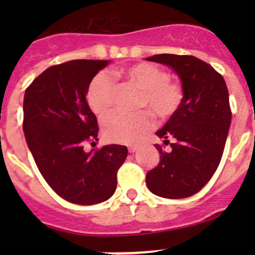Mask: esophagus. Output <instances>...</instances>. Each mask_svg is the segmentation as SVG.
Returning <instances> with one entry per match:
<instances>
[{
	"instance_id": "1",
	"label": "esophagus",
	"mask_w": 255,
	"mask_h": 255,
	"mask_svg": "<svg viewBox=\"0 0 255 255\" xmlns=\"http://www.w3.org/2000/svg\"><path fill=\"white\" fill-rule=\"evenodd\" d=\"M128 150H129V153H135L138 150V145H129Z\"/></svg>"
}]
</instances>
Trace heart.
<instances>
[{
    "mask_svg": "<svg viewBox=\"0 0 255 255\" xmlns=\"http://www.w3.org/2000/svg\"><path fill=\"white\" fill-rule=\"evenodd\" d=\"M113 75L127 80L142 90L138 99V109H146L158 120H169L181 106L184 100L181 85L169 80L168 71L155 64H133L116 69ZM115 91L116 85L111 76L106 73L97 74L86 91V101L91 111L100 117L107 115L113 105ZM148 113L142 110L135 113L117 112L109 116L102 125L105 137L116 143L138 142L151 126V116Z\"/></svg>",
    "mask_w": 255,
    "mask_h": 255,
    "instance_id": "1",
    "label": "heart"
}]
</instances>
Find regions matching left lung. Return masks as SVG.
I'll return each mask as SVG.
<instances>
[{"mask_svg":"<svg viewBox=\"0 0 255 255\" xmlns=\"http://www.w3.org/2000/svg\"><path fill=\"white\" fill-rule=\"evenodd\" d=\"M146 60L173 69L181 82L184 100L179 111L156 132L165 151L146 174V186L165 199H184L199 192L218 168L230 130L232 112L225 79L211 65L191 55L158 54Z\"/></svg>","mask_w":255,"mask_h":255,"instance_id":"left-lung-1","label":"left lung"}]
</instances>
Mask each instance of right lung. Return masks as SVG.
<instances>
[{
	"label": "right lung",
	"mask_w": 255,
	"mask_h": 255,
	"mask_svg": "<svg viewBox=\"0 0 255 255\" xmlns=\"http://www.w3.org/2000/svg\"><path fill=\"white\" fill-rule=\"evenodd\" d=\"M110 60H71L43 71L24 94L23 132L40 174L60 197L76 205L109 200L127 146L85 151L97 139L95 113L86 101L91 80Z\"/></svg>",
	"instance_id": "1"
}]
</instances>
